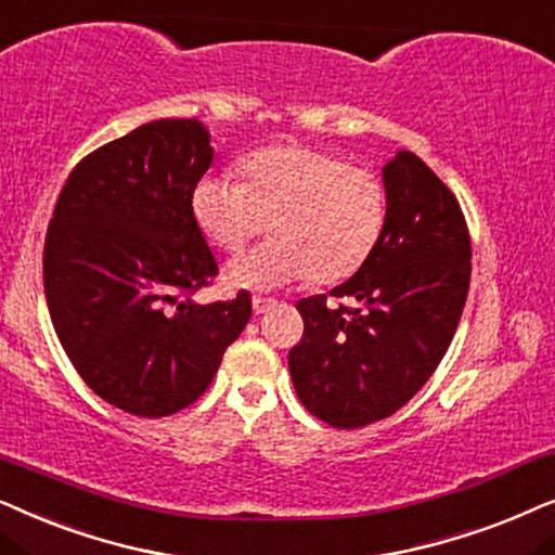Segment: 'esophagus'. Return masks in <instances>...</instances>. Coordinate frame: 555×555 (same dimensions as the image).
<instances>
[{
  "label": "esophagus",
  "mask_w": 555,
  "mask_h": 555,
  "mask_svg": "<svg viewBox=\"0 0 555 555\" xmlns=\"http://www.w3.org/2000/svg\"><path fill=\"white\" fill-rule=\"evenodd\" d=\"M250 305H254L256 314H263V312H269V309L276 305V301L269 299V297H254V299H250Z\"/></svg>",
  "instance_id": "1"
}]
</instances>
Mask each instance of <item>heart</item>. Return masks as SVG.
<instances>
[{
    "mask_svg": "<svg viewBox=\"0 0 555 555\" xmlns=\"http://www.w3.org/2000/svg\"><path fill=\"white\" fill-rule=\"evenodd\" d=\"M246 182L210 175L192 192V212L220 250L235 254L273 228L266 246L228 263L233 286L279 289L314 276L335 284L352 276L378 246L386 225V188L365 167L337 154L284 144L243 162Z\"/></svg>",
    "mask_w": 555,
    "mask_h": 555,
    "instance_id": "1",
    "label": "heart"
}]
</instances>
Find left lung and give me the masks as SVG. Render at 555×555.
<instances>
[{"mask_svg":"<svg viewBox=\"0 0 555 555\" xmlns=\"http://www.w3.org/2000/svg\"><path fill=\"white\" fill-rule=\"evenodd\" d=\"M386 225L371 258L327 294L297 301L305 335L289 352L299 401L335 428L388 418L431 378L469 292L462 208L413 152L383 167Z\"/></svg>","mask_w":555,"mask_h":555,"instance_id":"obj_1","label":"left lung"}]
</instances>
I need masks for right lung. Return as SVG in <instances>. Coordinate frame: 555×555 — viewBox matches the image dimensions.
<instances>
[{"instance_id":"1","label":"right lung","mask_w":555,"mask_h":555,"mask_svg":"<svg viewBox=\"0 0 555 555\" xmlns=\"http://www.w3.org/2000/svg\"><path fill=\"white\" fill-rule=\"evenodd\" d=\"M197 118H159L78 162L50 220L42 279L55 335L103 401L142 418L208 390L250 294L197 305L218 273L192 212L212 162Z\"/></svg>"}]
</instances>
